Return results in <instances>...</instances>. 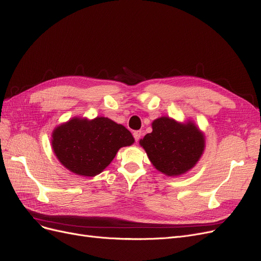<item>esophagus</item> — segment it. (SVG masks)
Wrapping results in <instances>:
<instances>
[{"label":"esophagus","mask_w":261,"mask_h":261,"mask_svg":"<svg viewBox=\"0 0 261 261\" xmlns=\"http://www.w3.org/2000/svg\"><path fill=\"white\" fill-rule=\"evenodd\" d=\"M133 136H134V138H135V141H136V143H138L139 139H140V137H141V132H140V130H136V132H134Z\"/></svg>","instance_id":"1"}]
</instances>
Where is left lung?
Instances as JSON below:
<instances>
[{"instance_id": "1", "label": "left lung", "mask_w": 261, "mask_h": 261, "mask_svg": "<svg viewBox=\"0 0 261 261\" xmlns=\"http://www.w3.org/2000/svg\"><path fill=\"white\" fill-rule=\"evenodd\" d=\"M139 143L153 167L169 176L191 170L204 148L203 135L192 122L179 124L170 117L156 118L152 132Z\"/></svg>"}]
</instances>
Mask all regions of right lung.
<instances>
[{
  "instance_id": "1",
  "label": "right lung",
  "mask_w": 261,
  "mask_h": 261,
  "mask_svg": "<svg viewBox=\"0 0 261 261\" xmlns=\"http://www.w3.org/2000/svg\"><path fill=\"white\" fill-rule=\"evenodd\" d=\"M52 138L60 162L83 176L99 174L111 163L118 149L134 143L128 129L108 117L92 121L73 118L55 128Z\"/></svg>"
}]
</instances>
